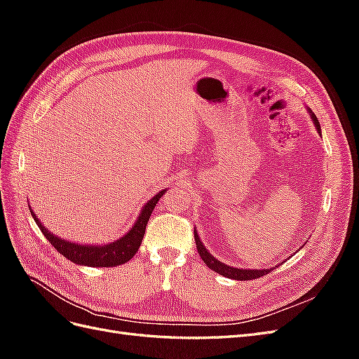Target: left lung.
Wrapping results in <instances>:
<instances>
[{"label":"left lung","instance_id":"left-lung-1","mask_svg":"<svg viewBox=\"0 0 359 359\" xmlns=\"http://www.w3.org/2000/svg\"><path fill=\"white\" fill-rule=\"evenodd\" d=\"M307 112H309L310 118L313 119V124H314V127H316L318 133L322 136L319 119L316 118V115L313 114V111L310 109V107H307ZM194 241H196L198 252H199V255H201V257H202L203 262L206 264V266L211 268L212 271H215L217 274H220V276L227 277V278H232V280H253V278H259V277H262V276L268 274L269 271H273L276 266H278V265H276V266H271V268H262V269L235 268V266H231V265H226V264L220 262V260L217 259V257H214V256L208 252V250L205 248V245L202 244V241H201V238H199V235H198L196 229H194ZM287 259H289V257H287ZM283 262H285V260H283ZM283 262H281V264H283Z\"/></svg>","mask_w":359,"mask_h":359}]
</instances>
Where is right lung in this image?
<instances>
[{
	"label": "right lung",
	"instance_id": "right-lung-1",
	"mask_svg": "<svg viewBox=\"0 0 359 359\" xmlns=\"http://www.w3.org/2000/svg\"><path fill=\"white\" fill-rule=\"evenodd\" d=\"M168 189H163L156 194V196L151 198L142 206L139 217L136 219L135 224L130 227V231L119 238V240H115L114 243H109V244H78L69 240H64V238L52 233L50 231L46 229V226L41 224L39 217L34 214V211H32L31 206H29V212L32 215V219H34V222L37 223V226L40 227L43 235L46 236V240L55 247L64 257H67L76 265L109 268V266H118V265L127 264L128 260L137 253V250L144 240L145 227L148 224L149 217L153 214L156 203L161 199V196Z\"/></svg>",
	"mask_w": 359,
	"mask_h": 359
}]
</instances>
